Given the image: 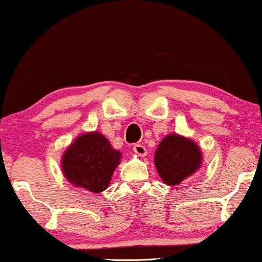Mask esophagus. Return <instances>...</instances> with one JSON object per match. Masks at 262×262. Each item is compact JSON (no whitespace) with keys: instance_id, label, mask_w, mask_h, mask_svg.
<instances>
[{"instance_id":"34e87169","label":"esophagus","mask_w":262,"mask_h":262,"mask_svg":"<svg viewBox=\"0 0 262 262\" xmlns=\"http://www.w3.org/2000/svg\"><path fill=\"white\" fill-rule=\"evenodd\" d=\"M134 151L140 157L146 156V148L144 145H141V144H135V145H134Z\"/></svg>"}]
</instances>
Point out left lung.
Segmentation results:
<instances>
[{"label":"left lung","mask_w":262,"mask_h":262,"mask_svg":"<svg viewBox=\"0 0 262 262\" xmlns=\"http://www.w3.org/2000/svg\"><path fill=\"white\" fill-rule=\"evenodd\" d=\"M203 163V154L198 144L178 134H168L162 139L154 153V164L159 178L167 185H179L193 176Z\"/></svg>","instance_id":"8db88e82"}]
</instances>
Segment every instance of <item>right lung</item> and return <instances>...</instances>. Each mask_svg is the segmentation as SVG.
Listing matches in <instances>:
<instances>
[{
	"label": "right lung",
	"instance_id": "right-lung-1",
	"mask_svg": "<svg viewBox=\"0 0 262 262\" xmlns=\"http://www.w3.org/2000/svg\"><path fill=\"white\" fill-rule=\"evenodd\" d=\"M122 158L108 139L98 131L79 135L61 156V171L76 188L101 193L109 186Z\"/></svg>",
	"mask_w": 262,
	"mask_h": 262
}]
</instances>
